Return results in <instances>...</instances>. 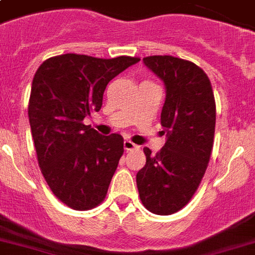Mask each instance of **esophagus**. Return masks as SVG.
<instances>
[{"mask_svg":"<svg viewBox=\"0 0 255 255\" xmlns=\"http://www.w3.org/2000/svg\"><path fill=\"white\" fill-rule=\"evenodd\" d=\"M124 148H125L126 151H132L136 150V148H139V146H136L135 143H132L131 140L126 139L125 142H124Z\"/></svg>","mask_w":255,"mask_h":255,"instance_id":"obj_1","label":"esophagus"}]
</instances>
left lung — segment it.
Instances as JSON below:
<instances>
[{"instance_id":"8db88e82","label":"left lung","mask_w":255,"mask_h":255,"mask_svg":"<svg viewBox=\"0 0 255 255\" xmlns=\"http://www.w3.org/2000/svg\"><path fill=\"white\" fill-rule=\"evenodd\" d=\"M143 62L165 86L160 123L167 142L136 173L143 206L156 215L180 211L198 189L214 146L216 105L211 82L201 67L173 56L144 57Z\"/></svg>"}]
</instances>
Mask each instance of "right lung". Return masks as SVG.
I'll list each match as a JSON object with an SVG mask.
<instances>
[{
  "mask_svg": "<svg viewBox=\"0 0 255 255\" xmlns=\"http://www.w3.org/2000/svg\"><path fill=\"white\" fill-rule=\"evenodd\" d=\"M140 58L50 57L35 73L28 119L37 161L53 194L77 211L104 201L124 153L120 134L100 135L83 120L103 105L109 82Z\"/></svg>",
  "mask_w": 255,
  "mask_h": 255,
  "instance_id": "obj_1",
  "label": "right lung"
}]
</instances>
